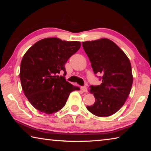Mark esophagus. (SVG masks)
<instances>
[{
    "mask_svg": "<svg viewBox=\"0 0 151 151\" xmlns=\"http://www.w3.org/2000/svg\"><path fill=\"white\" fill-rule=\"evenodd\" d=\"M81 89H82V91H83L84 93H87L88 92V89H87V87H86V86H83V87L81 88Z\"/></svg>",
    "mask_w": 151,
    "mask_h": 151,
    "instance_id": "1",
    "label": "esophagus"
}]
</instances>
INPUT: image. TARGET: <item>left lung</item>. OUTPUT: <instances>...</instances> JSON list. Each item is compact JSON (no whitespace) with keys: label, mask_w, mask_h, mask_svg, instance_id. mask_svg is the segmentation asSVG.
I'll return each mask as SVG.
<instances>
[{"label":"left lung","mask_w":151,"mask_h":151,"mask_svg":"<svg viewBox=\"0 0 151 151\" xmlns=\"http://www.w3.org/2000/svg\"><path fill=\"white\" fill-rule=\"evenodd\" d=\"M94 74H101L100 85L90 87L95 102L87 109L99 117L111 116L124 105L131 90V65L125 53L112 40L101 39L83 42Z\"/></svg>","instance_id":"8db88e82"}]
</instances>
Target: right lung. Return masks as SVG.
<instances>
[{"label":"right lung","instance_id":"add662e5","mask_svg":"<svg viewBox=\"0 0 151 151\" xmlns=\"http://www.w3.org/2000/svg\"><path fill=\"white\" fill-rule=\"evenodd\" d=\"M81 47L78 41L46 38L33 45L20 63L24 95L36 109L52 114L65 106L71 92L80 90L66 81L65 63Z\"/></svg>","mask_w":151,"mask_h":151}]
</instances>
